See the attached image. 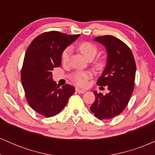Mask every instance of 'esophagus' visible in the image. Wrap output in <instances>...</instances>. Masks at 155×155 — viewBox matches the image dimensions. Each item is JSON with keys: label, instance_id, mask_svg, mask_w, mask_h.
<instances>
[{"label": "esophagus", "instance_id": "obj_1", "mask_svg": "<svg viewBox=\"0 0 155 155\" xmlns=\"http://www.w3.org/2000/svg\"><path fill=\"white\" fill-rule=\"evenodd\" d=\"M76 92H78V93H84V92H85V90H80V89H78V88H76Z\"/></svg>", "mask_w": 155, "mask_h": 155}]
</instances>
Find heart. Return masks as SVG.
I'll list each match as a JSON object with an SVG mask.
<instances>
[{"label":"heart","mask_w":155,"mask_h":155,"mask_svg":"<svg viewBox=\"0 0 155 155\" xmlns=\"http://www.w3.org/2000/svg\"><path fill=\"white\" fill-rule=\"evenodd\" d=\"M80 52L84 55L86 59L92 60L97 52V47L95 44L88 41H84L81 43L78 47ZM71 54V48H65L61 53V61L63 64H66L69 60ZM105 65V60L104 58H97L93 62V67L96 70H101ZM92 77V73L90 71H77L73 72L71 75V79L77 86L81 87H84L87 84V81Z\"/></svg>","instance_id":"heart-1"}]
</instances>
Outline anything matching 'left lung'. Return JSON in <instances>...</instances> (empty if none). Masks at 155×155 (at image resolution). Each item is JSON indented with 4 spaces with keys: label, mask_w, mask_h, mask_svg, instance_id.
<instances>
[{
    "label": "left lung",
    "mask_w": 155,
    "mask_h": 155,
    "mask_svg": "<svg viewBox=\"0 0 155 155\" xmlns=\"http://www.w3.org/2000/svg\"><path fill=\"white\" fill-rule=\"evenodd\" d=\"M95 41L106 47L108 61L97 84L106 86L108 93L103 95L94 91L95 100L90 107L99 120H108L120 114L128 104L134 90L136 65L130 49L113 35L96 37Z\"/></svg>",
    "instance_id": "1"
}]
</instances>
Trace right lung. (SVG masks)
Segmentation results:
<instances>
[{"label":"right lung","mask_w":155,"mask_h":155,"mask_svg":"<svg viewBox=\"0 0 155 155\" xmlns=\"http://www.w3.org/2000/svg\"><path fill=\"white\" fill-rule=\"evenodd\" d=\"M79 34L68 35L58 31L41 33L27 49L21 71V81L30 106L46 117L62 111L75 92L71 85H57L52 79L54 68L61 65V53Z\"/></svg>","instance_id":"add662e5"}]
</instances>
